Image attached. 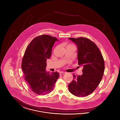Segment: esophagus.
I'll list each match as a JSON object with an SVG mask.
<instances>
[{"instance_id":"34e87169","label":"esophagus","mask_w":120,"mask_h":120,"mask_svg":"<svg viewBox=\"0 0 120 120\" xmlns=\"http://www.w3.org/2000/svg\"><path fill=\"white\" fill-rule=\"evenodd\" d=\"M66 73V72H60V76H61V75H63L65 74Z\"/></svg>"}]
</instances>
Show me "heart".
Returning a JSON list of instances; mask_svg holds the SVG:
<instances>
[{"mask_svg":"<svg viewBox=\"0 0 120 120\" xmlns=\"http://www.w3.org/2000/svg\"><path fill=\"white\" fill-rule=\"evenodd\" d=\"M73 45H70H70H67V47H70V46H73Z\"/></svg>","mask_w":120,"mask_h":120,"instance_id":"b5f03b06","label":"heart"}]
</instances>
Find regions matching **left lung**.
Segmentation results:
<instances>
[{
	"label": "left lung",
	"instance_id": "obj_1",
	"mask_svg": "<svg viewBox=\"0 0 120 120\" xmlns=\"http://www.w3.org/2000/svg\"><path fill=\"white\" fill-rule=\"evenodd\" d=\"M69 39L77 46L78 64L83 67V74H73V80L69 84V90L77 97H86L94 91L103 78L104 59L99 49L91 40L83 37Z\"/></svg>",
	"mask_w": 120,
	"mask_h": 120
}]
</instances>
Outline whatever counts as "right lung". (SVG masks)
Listing matches in <instances>:
<instances>
[{"label":"right lung","mask_w":120,"mask_h":120,"mask_svg":"<svg viewBox=\"0 0 120 120\" xmlns=\"http://www.w3.org/2000/svg\"><path fill=\"white\" fill-rule=\"evenodd\" d=\"M58 40L49 35L43 34L32 40L26 49L22 68L24 78L32 91L44 95L53 90L59 74L46 72V61L51 55L52 47Z\"/></svg>","instance_id":"right-lung-1"}]
</instances>
